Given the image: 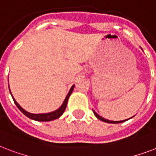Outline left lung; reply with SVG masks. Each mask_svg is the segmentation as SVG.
<instances>
[{"label":"left lung","instance_id":"obj_1","mask_svg":"<svg viewBox=\"0 0 156 156\" xmlns=\"http://www.w3.org/2000/svg\"><path fill=\"white\" fill-rule=\"evenodd\" d=\"M93 112H94V114L95 115V116L97 117L98 119H100V120H101L102 121H104V122H108V123H112V124H116V123H121V122H124V121H127V120H124V121H109V120H107V119H104L103 118L102 116H100V115H98L96 112H95V111H93Z\"/></svg>","mask_w":156,"mask_h":156}]
</instances>
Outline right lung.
<instances>
[{
  "mask_svg": "<svg viewBox=\"0 0 156 156\" xmlns=\"http://www.w3.org/2000/svg\"><path fill=\"white\" fill-rule=\"evenodd\" d=\"M73 88H74V86H72V87L70 88V90H69V91L68 95H67V96H66V100H65V101H64L63 104L61 106V108L57 109V110H56V111L52 112H49V113H44V114L30 113V112H27L26 110H24V109H23V108H22V107L18 104V103L16 102V100L13 99V96H12V98H13V101H14V104H16V106L18 107V109H19V110H20V111L22 112L24 115H26V116H27V117L38 121H52V120H55V119H57L58 117H60L62 114H63V112H65V110H66V106H67V102H68L69 97V95H71V93H72V91H73ZM9 91H10V90H9ZM11 95H12V94H11Z\"/></svg>",
  "mask_w": 156,
  "mask_h": 156,
  "instance_id": "add662e5",
  "label": "right lung"
}]
</instances>
